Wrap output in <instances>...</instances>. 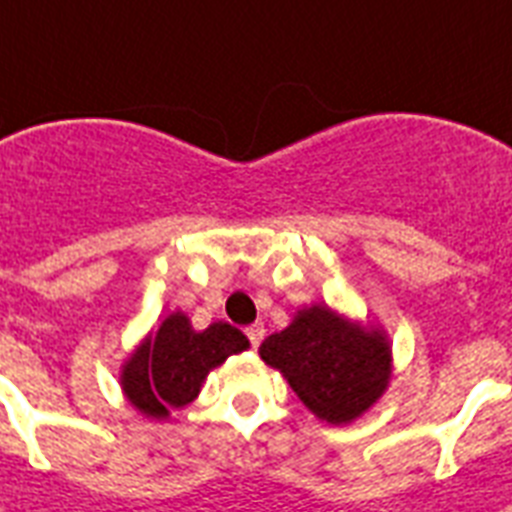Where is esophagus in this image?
Segmentation results:
<instances>
[{"mask_svg":"<svg viewBox=\"0 0 512 512\" xmlns=\"http://www.w3.org/2000/svg\"><path fill=\"white\" fill-rule=\"evenodd\" d=\"M246 335H248V340H251L253 348H259L261 340H264V335H266L264 324H251V327L246 329Z\"/></svg>","mask_w":512,"mask_h":512,"instance_id":"1","label":"esophagus"}]
</instances>
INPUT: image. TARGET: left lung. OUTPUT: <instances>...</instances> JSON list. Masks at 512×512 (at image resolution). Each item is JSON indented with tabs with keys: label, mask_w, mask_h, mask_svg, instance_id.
<instances>
[{
	"label": "left lung",
	"mask_w": 512,
	"mask_h": 512,
	"mask_svg": "<svg viewBox=\"0 0 512 512\" xmlns=\"http://www.w3.org/2000/svg\"><path fill=\"white\" fill-rule=\"evenodd\" d=\"M261 361L277 369L308 411L327 424H350L369 411L392 377V350L377 327L329 306H306L282 332L266 337Z\"/></svg>",
	"instance_id": "8db88e82"
}]
</instances>
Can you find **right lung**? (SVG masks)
I'll return each mask as SVG.
<instances>
[{
	"instance_id": "1",
	"label": "right lung",
	"mask_w": 512,
	"mask_h": 512,
	"mask_svg": "<svg viewBox=\"0 0 512 512\" xmlns=\"http://www.w3.org/2000/svg\"><path fill=\"white\" fill-rule=\"evenodd\" d=\"M251 342L227 322L193 329L183 311H175L122 363L125 398L149 418H167L170 408L193 403L206 374Z\"/></svg>"
}]
</instances>
